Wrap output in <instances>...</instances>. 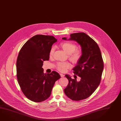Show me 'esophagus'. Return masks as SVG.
<instances>
[{"instance_id": "obj_1", "label": "esophagus", "mask_w": 121, "mask_h": 121, "mask_svg": "<svg viewBox=\"0 0 121 121\" xmlns=\"http://www.w3.org/2000/svg\"><path fill=\"white\" fill-rule=\"evenodd\" d=\"M60 76L61 77H64L65 76H64V75H63V74H62V73H60Z\"/></svg>"}]
</instances>
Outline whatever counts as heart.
I'll list each match as a JSON object with an SVG mask.
<instances>
[{"mask_svg":"<svg viewBox=\"0 0 121 121\" xmlns=\"http://www.w3.org/2000/svg\"><path fill=\"white\" fill-rule=\"evenodd\" d=\"M62 49L69 55V58L71 62L77 63L80 59L82 56V51L80 49H76L77 45L70 41H65L60 44ZM56 49L55 46L51 48L49 51V56L52 57ZM71 64L68 62H59L56 65L57 69L61 72H65L68 69L71 68Z\"/></svg>","mask_w":121,"mask_h":121,"instance_id":"b5f03b06","label":"heart"}]
</instances>
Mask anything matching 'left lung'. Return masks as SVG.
Returning <instances> with one entry per match:
<instances>
[{"mask_svg": "<svg viewBox=\"0 0 121 121\" xmlns=\"http://www.w3.org/2000/svg\"><path fill=\"white\" fill-rule=\"evenodd\" d=\"M69 40L77 41L82 49V56L73 69L74 73L81 79L79 82L69 75L65 77L69 83L65 94L72 100L79 101L89 97L100 83L103 71L104 62L100 48L93 39L84 33L72 34ZM62 39L66 40V38Z\"/></svg>", "mask_w": 121, "mask_h": 121, "instance_id": "8db88e82", "label": "left lung"}]
</instances>
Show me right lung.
I'll return each instance as SVG.
<instances>
[{"instance_id":"add662e5","label":"right lung","mask_w":121,"mask_h":121,"mask_svg":"<svg viewBox=\"0 0 121 121\" xmlns=\"http://www.w3.org/2000/svg\"><path fill=\"white\" fill-rule=\"evenodd\" d=\"M57 40L52 36L36 35L21 48L17 58V77L24 95L30 100L40 102L50 97L56 81L60 78L56 71L44 73V61L49 59V51Z\"/></svg>"}]
</instances>
